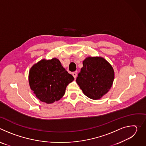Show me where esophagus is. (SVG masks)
<instances>
[{"label": "esophagus", "instance_id": "1", "mask_svg": "<svg viewBox=\"0 0 146 146\" xmlns=\"http://www.w3.org/2000/svg\"><path fill=\"white\" fill-rule=\"evenodd\" d=\"M72 75H73V76L74 77V78H76L77 73H76V72H73V73H72Z\"/></svg>", "mask_w": 146, "mask_h": 146}]
</instances>
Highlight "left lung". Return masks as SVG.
I'll use <instances>...</instances> for the list:
<instances>
[{"label":"left lung","instance_id":"obj_1","mask_svg":"<svg viewBox=\"0 0 146 146\" xmlns=\"http://www.w3.org/2000/svg\"><path fill=\"white\" fill-rule=\"evenodd\" d=\"M82 65L76 78L77 83L87 97L100 99L112 86L114 78L112 66L102 57H88Z\"/></svg>","mask_w":146,"mask_h":146}]
</instances>
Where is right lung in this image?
<instances>
[{
    "label": "right lung",
    "mask_w": 146,
    "mask_h": 146,
    "mask_svg": "<svg viewBox=\"0 0 146 146\" xmlns=\"http://www.w3.org/2000/svg\"><path fill=\"white\" fill-rule=\"evenodd\" d=\"M73 80V76L56 58L39 61L32 67L29 74L31 89L40 100L48 104L59 100Z\"/></svg>",
    "instance_id": "add662e5"
}]
</instances>
